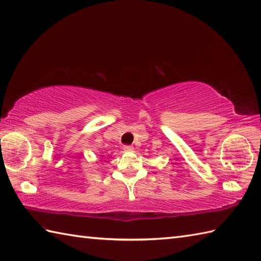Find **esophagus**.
Returning <instances> with one entry per match:
<instances>
[{"mask_svg":"<svg viewBox=\"0 0 261 261\" xmlns=\"http://www.w3.org/2000/svg\"><path fill=\"white\" fill-rule=\"evenodd\" d=\"M123 149H124V151H126V152H130V151L134 150V147H132V146H124Z\"/></svg>","mask_w":261,"mask_h":261,"instance_id":"esophagus-1","label":"esophagus"}]
</instances>
